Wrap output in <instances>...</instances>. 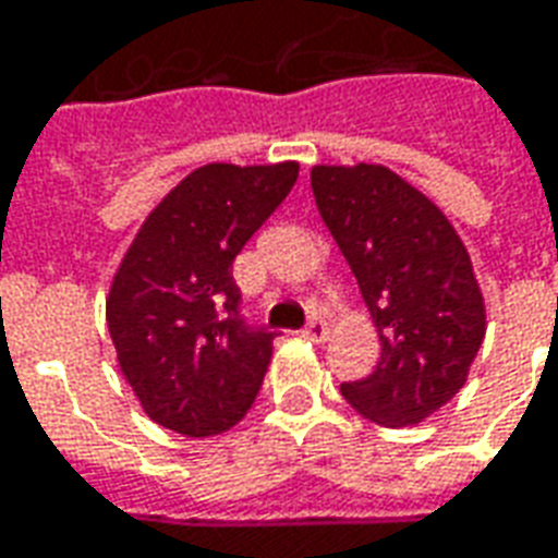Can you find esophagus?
Instances as JSON below:
<instances>
[{
  "label": "esophagus",
  "mask_w": 558,
  "mask_h": 558,
  "mask_svg": "<svg viewBox=\"0 0 558 558\" xmlns=\"http://www.w3.org/2000/svg\"><path fill=\"white\" fill-rule=\"evenodd\" d=\"M302 335L307 340H314V343H323V340L328 338V323L323 319V316H314V319H311V326L304 328Z\"/></svg>",
  "instance_id": "1"
}]
</instances>
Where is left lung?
<instances>
[{
    "instance_id": "1",
    "label": "left lung",
    "mask_w": 558,
    "mask_h": 558,
    "mask_svg": "<svg viewBox=\"0 0 558 558\" xmlns=\"http://www.w3.org/2000/svg\"><path fill=\"white\" fill-rule=\"evenodd\" d=\"M311 187L383 350L374 374L340 391L364 418L415 427L466 386L487 331L466 244L430 196L383 163H316Z\"/></svg>"
}]
</instances>
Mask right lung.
I'll return each instance as SVG.
<instances>
[{
	"mask_svg": "<svg viewBox=\"0 0 558 558\" xmlns=\"http://www.w3.org/2000/svg\"><path fill=\"white\" fill-rule=\"evenodd\" d=\"M295 179V160L196 167L128 244L107 295V328L119 371L160 427L206 439L254 407L275 335L242 323L232 259Z\"/></svg>",
	"mask_w": 558,
	"mask_h": 558,
	"instance_id": "obj_1",
	"label": "right lung"
}]
</instances>
